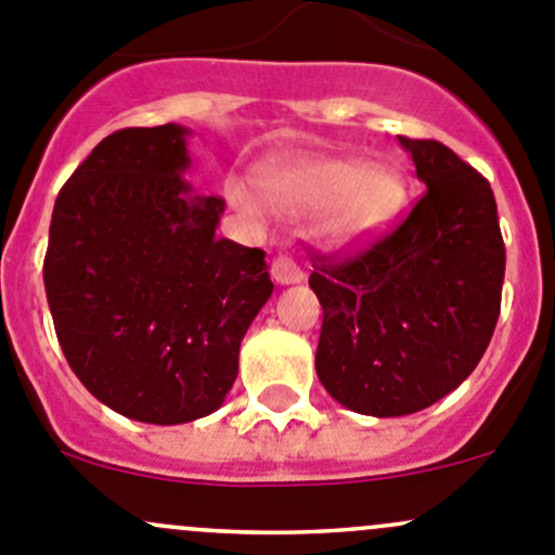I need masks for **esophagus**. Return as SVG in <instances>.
<instances>
[{"mask_svg":"<svg viewBox=\"0 0 555 555\" xmlns=\"http://www.w3.org/2000/svg\"><path fill=\"white\" fill-rule=\"evenodd\" d=\"M271 276L276 284H300L306 279L304 268L293 260V257H273L271 262Z\"/></svg>","mask_w":555,"mask_h":555,"instance_id":"34e87169","label":"esophagus"}]
</instances>
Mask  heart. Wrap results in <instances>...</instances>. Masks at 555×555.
Returning <instances> with one entry per match:
<instances>
[{
    "mask_svg": "<svg viewBox=\"0 0 555 555\" xmlns=\"http://www.w3.org/2000/svg\"><path fill=\"white\" fill-rule=\"evenodd\" d=\"M260 198L279 215L309 220L330 249H357L389 231L405 201L400 171L346 155H309L260 173ZM228 201L251 220L262 204L244 182L228 184Z\"/></svg>",
    "mask_w": 555,
    "mask_h": 555,
    "instance_id": "1",
    "label": "heart"
}]
</instances>
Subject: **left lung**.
<instances>
[{
	"instance_id": "8db88e82",
	"label": "left lung",
	"mask_w": 555,
	"mask_h": 555,
	"mask_svg": "<svg viewBox=\"0 0 555 555\" xmlns=\"http://www.w3.org/2000/svg\"><path fill=\"white\" fill-rule=\"evenodd\" d=\"M400 147L427 193L395 233L309 279L324 311L319 382L376 418L424 411L475 371L505 279L489 182L433 139L400 137Z\"/></svg>"
}]
</instances>
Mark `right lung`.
<instances>
[{"label": "right lung", "mask_w": 555, "mask_h": 555, "mask_svg": "<svg viewBox=\"0 0 555 555\" xmlns=\"http://www.w3.org/2000/svg\"><path fill=\"white\" fill-rule=\"evenodd\" d=\"M190 128L109 133L61 188L44 293L66 362L120 416L188 424L225 402L268 304L266 251L217 238L225 201L184 179Z\"/></svg>", "instance_id": "1"}]
</instances>
